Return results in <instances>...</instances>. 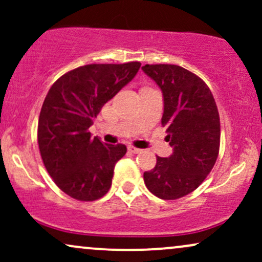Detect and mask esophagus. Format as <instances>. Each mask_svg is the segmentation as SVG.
Returning a JSON list of instances; mask_svg holds the SVG:
<instances>
[{
    "mask_svg": "<svg viewBox=\"0 0 262 262\" xmlns=\"http://www.w3.org/2000/svg\"><path fill=\"white\" fill-rule=\"evenodd\" d=\"M128 150L130 152H133V154H139V152L141 151V149H139V148H135V146H133V145H129L128 146Z\"/></svg>",
    "mask_w": 262,
    "mask_h": 262,
    "instance_id": "34e87169",
    "label": "esophagus"
}]
</instances>
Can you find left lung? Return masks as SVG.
Instances as JSON below:
<instances>
[{"instance_id":"8db88e82","label":"left lung","mask_w":262,"mask_h":262,"mask_svg":"<svg viewBox=\"0 0 262 262\" xmlns=\"http://www.w3.org/2000/svg\"><path fill=\"white\" fill-rule=\"evenodd\" d=\"M164 97L161 124L172 146L169 158L156 156L144 172L148 189L161 200H177L204 181L217 161L221 122L214 97L202 79L179 65L143 66Z\"/></svg>"}]
</instances>
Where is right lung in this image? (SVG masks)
<instances>
[{
	"instance_id": "1",
	"label": "right lung",
	"mask_w": 262,
	"mask_h": 262,
	"mask_svg": "<svg viewBox=\"0 0 262 262\" xmlns=\"http://www.w3.org/2000/svg\"><path fill=\"white\" fill-rule=\"evenodd\" d=\"M90 64L62 75L50 87L38 122L39 151L56 186L77 201H96L110 191L116 162L127 152L123 144L92 138L90 127L101 108L140 68Z\"/></svg>"
}]
</instances>
